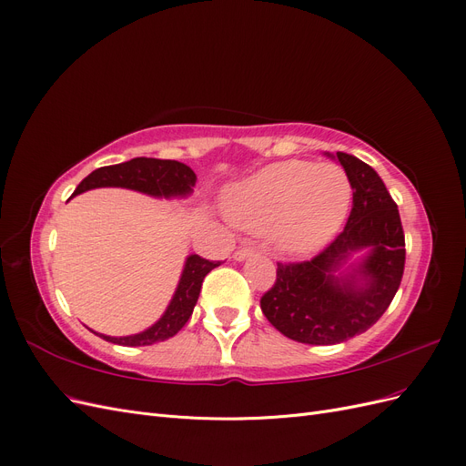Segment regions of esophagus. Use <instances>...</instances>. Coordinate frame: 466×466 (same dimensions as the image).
Masks as SVG:
<instances>
[{
	"label": "esophagus",
	"instance_id": "esophagus-1",
	"mask_svg": "<svg viewBox=\"0 0 466 466\" xmlns=\"http://www.w3.org/2000/svg\"><path fill=\"white\" fill-rule=\"evenodd\" d=\"M250 255H255V248H252V247H238V248L233 252V258L241 262V260L248 258Z\"/></svg>",
	"mask_w": 466,
	"mask_h": 466
}]
</instances>
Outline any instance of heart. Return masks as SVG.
<instances>
[{"instance_id": "1", "label": "heart", "mask_w": 466, "mask_h": 466, "mask_svg": "<svg viewBox=\"0 0 466 466\" xmlns=\"http://www.w3.org/2000/svg\"><path fill=\"white\" fill-rule=\"evenodd\" d=\"M351 204V182L342 167L284 161L262 168L228 194L225 208L238 228L270 233L295 255L329 243Z\"/></svg>"}]
</instances>
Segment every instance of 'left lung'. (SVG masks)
Listing matches in <instances>:
<instances>
[{
  "instance_id": "8db88e82",
  "label": "left lung",
  "mask_w": 466,
  "mask_h": 466,
  "mask_svg": "<svg viewBox=\"0 0 466 466\" xmlns=\"http://www.w3.org/2000/svg\"><path fill=\"white\" fill-rule=\"evenodd\" d=\"M354 190L344 231L311 260L278 262L276 284L260 309L274 329L295 342H346L383 315L404 272V231L385 182L361 159L336 151ZM358 249H368L348 275L335 272Z\"/></svg>"
}]
</instances>
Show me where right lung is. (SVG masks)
<instances>
[{
  "label": "right lung",
  "mask_w": 466,
  "mask_h": 466,
  "mask_svg": "<svg viewBox=\"0 0 466 466\" xmlns=\"http://www.w3.org/2000/svg\"><path fill=\"white\" fill-rule=\"evenodd\" d=\"M194 185L196 175L185 163L171 159L136 157L120 165L96 168V171H93L89 177L79 182L74 196L87 192L91 188L120 187L155 196V198H185V196L192 192ZM216 266H219V262H211L198 255H190L185 262V270H182L177 291L171 303H168L167 311L157 322L151 324L147 330L120 338L105 336L98 332L95 334L105 338L106 342L120 346H151L155 342L168 340V338L175 336L190 319L194 305L198 301L202 281L206 274L214 270Z\"/></svg>",
  "instance_id": "right-lung-1"
}]
</instances>
